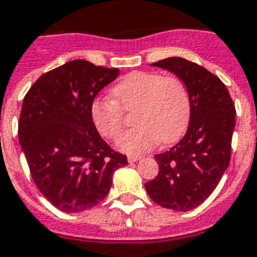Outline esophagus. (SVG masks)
<instances>
[{
	"label": "esophagus",
	"instance_id": "1",
	"mask_svg": "<svg viewBox=\"0 0 257 257\" xmlns=\"http://www.w3.org/2000/svg\"><path fill=\"white\" fill-rule=\"evenodd\" d=\"M139 159H141V157H140V155H129L128 157L129 163H132V162H137Z\"/></svg>",
	"mask_w": 257,
	"mask_h": 257
}]
</instances>
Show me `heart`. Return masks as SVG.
Segmentation results:
<instances>
[{"mask_svg": "<svg viewBox=\"0 0 257 257\" xmlns=\"http://www.w3.org/2000/svg\"><path fill=\"white\" fill-rule=\"evenodd\" d=\"M112 99H95L91 118L96 131L115 141L124 126L122 111H135V129L118 140L117 148L126 154L140 155L159 141H178L188 126L191 115L188 90L174 75L155 72H133L112 88Z\"/></svg>", "mask_w": 257, "mask_h": 257, "instance_id": "heart-1", "label": "heart"}]
</instances>
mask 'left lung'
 <instances>
[{
    "mask_svg": "<svg viewBox=\"0 0 257 257\" xmlns=\"http://www.w3.org/2000/svg\"><path fill=\"white\" fill-rule=\"evenodd\" d=\"M178 75L188 90L191 115L187 133L170 150L154 157L157 178L145 184L153 201L188 212L212 195L230 163L235 105L223 82L182 57L152 64Z\"/></svg>",
    "mask_w": 257,
    "mask_h": 257,
    "instance_id": "obj_1",
    "label": "left lung"
}]
</instances>
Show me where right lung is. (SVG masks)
I'll return each instance as SVG.
<instances>
[{
    "label": "right lung",
    "instance_id": "right-lung-1",
    "mask_svg": "<svg viewBox=\"0 0 257 257\" xmlns=\"http://www.w3.org/2000/svg\"><path fill=\"white\" fill-rule=\"evenodd\" d=\"M118 69L69 61L43 74L23 99L19 144L34 183L52 205L79 213L108 195L112 175L128 165L100 137L91 104Z\"/></svg>",
    "mask_w": 257,
    "mask_h": 257
}]
</instances>
